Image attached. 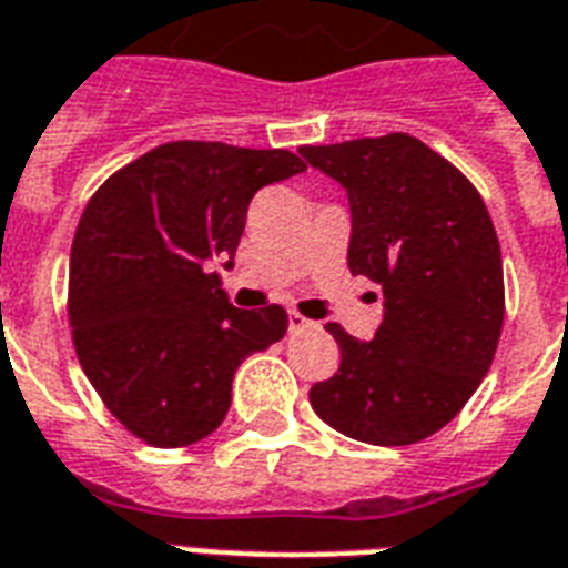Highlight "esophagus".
<instances>
[{
    "instance_id": "1",
    "label": "esophagus",
    "mask_w": 568,
    "mask_h": 568,
    "mask_svg": "<svg viewBox=\"0 0 568 568\" xmlns=\"http://www.w3.org/2000/svg\"><path fill=\"white\" fill-rule=\"evenodd\" d=\"M288 331L301 333V331H318V322H310V318H303L301 313H288Z\"/></svg>"
}]
</instances>
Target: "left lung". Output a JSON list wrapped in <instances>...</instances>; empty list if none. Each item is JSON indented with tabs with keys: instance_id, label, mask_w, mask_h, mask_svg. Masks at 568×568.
Listing matches in <instances>:
<instances>
[{
	"instance_id": "1",
	"label": "left lung",
	"mask_w": 568,
	"mask_h": 568,
	"mask_svg": "<svg viewBox=\"0 0 568 568\" xmlns=\"http://www.w3.org/2000/svg\"><path fill=\"white\" fill-rule=\"evenodd\" d=\"M352 205V274L384 292V322L339 342L336 375L310 389L331 428L405 447L444 428L495 361L504 327V262L486 202L438 151L408 133L303 145Z\"/></svg>"
}]
</instances>
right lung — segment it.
<instances>
[{"label": "right lung", "instance_id": "obj_1", "mask_svg": "<svg viewBox=\"0 0 568 568\" xmlns=\"http://www.w3.org/2000/svg\"><path fill=\"white\" fill-rule=\"evenodd\" d=\"M303 169L283 149L181 140L89 199L71 246L73 348L112 417L151 447L207 438L237 366L288 331L276 303L232 306L207 262L232 267L255 193Z\"/></svg>", "mask_w": 568, "mask_h": 568}]
</instances>
